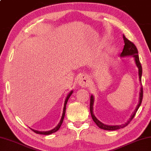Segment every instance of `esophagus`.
Returning <instances> with one entry per match:
<instances>
[{"instance_id": "1", "label": "esophagus", "mask_w": 151, "mask_h": 151, "mask_svg": "<svg viewBox=\"0 0 151 151\" xmlns=\"http://www.w3.org/2000/svg\"><path fill=\"white\" fill-rule=\"evenodd\" d=\"M90 83V80L89 76L88 75H82L79 77L78 79V84L80 85L81 86L83 87H86L88 86L89 84Z\"/></svg>"}]
</instances>
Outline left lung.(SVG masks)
<instances>
[{"label":"left lung","mask_w":151,"mask_h":151,"mask_svg":"<svg viewBox=\"0 0 151 151\" xmlns=\"http://www.w3.org/2000/svg\"><path fill=\"white\" fill-rule=\"evenodd\" d=\"M123 40H124V47H123L122 53L120 55V56L122 57H127V56H132L134 57L135 59V64L137 65V67L139 68V81L141 83V76H142V67L141 65L140 61H139V55H138V50L137 49L136 46L133 42H131V41L127 40V38L125 37L124 35H123ZM141 87V90H140V92H139V104H137V106H136V108L135 110H134L133 113L131 114V116L130 117V118L129 119L128 121L125 123L124 124H122V125H105L102 123L101 122H100L96 117H95L94 113H93V105H94V98L92 95H91L90 96V114H91L92 116V118L94 120V122H95L96 124L98 127H99L100 129H102L104 130H108V131H113V130H117L119 129L123 128L127 126L129 123L131 122V120L133 119V117H135V114L137 111L139 107H140L141 102H142V95H143V90H142V84Z\"/></svg>","instance_id":"left-lung-1"}]
</instances>
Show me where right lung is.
I'll return each instance as SVG.
<instances>
[{
    "instance_id": "obj_1",
    "label": "right lung",
    "mask_w": 151,
    "mask_h": 151,
    "mask_svg": "<svg viewBox=\"0 0 151 151\" xmlns=\"http://www.w3.org/2000/svg\"><path fill=\"white\" fill-rule=\"evenodd\" d=\"M73 94V90L72 91H70L69 94H68V96L66 98V99H65V104H64V108H63V115H62V117H61V120H60V122L58 123V125H57L55 127L54 129H51L50 131H37V130H34V129H31L34 131V132L35 133H37V134H41V135H50V134L53 133H55L57 131H58L59 129V128L61 127V126L62 125V123L63 122V119H64V117H65V111H66V106H67V102H68V98H70V96H71V94Z\"/></svg>"
}]
</instances>
